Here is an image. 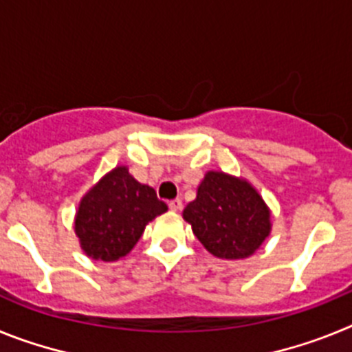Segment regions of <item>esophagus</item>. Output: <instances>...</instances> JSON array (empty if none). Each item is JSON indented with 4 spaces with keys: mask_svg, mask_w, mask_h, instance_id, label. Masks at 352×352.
<instances>
[{
    "mask_svg": "<svg viewBox=\"0 0 352 352\" xmlns=\"http://www.w3.org/2000/svg\"><path fill=\"white\" fill-rule=\"evenodd\" d=\"M169 210L173 211L182 210V199H173V201H169Z\"/></svg>",
    "mask_w": 352,
    "mask_h": 352,
    "instance_id": "1",
    "label": "esophagus"
}]
</instances>
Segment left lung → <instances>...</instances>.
Instances as JSON below:
<instances>
[{"label": "left lung", "instance_id": "8db88e82", "mask_svg": "<svg viewBox=\"0 0 352 352\" xmlns=\"http://www.w3.org/2000/svg\"><path fill=\"white\" fill-rule=\"evenodd\" d=\"M192 231L210 254L220 259H245L270 234V210L245 179L208 173L197 197L183 211Z\"/></svg>", "mask_w": 352, "mask_h": 352}]
</instances>
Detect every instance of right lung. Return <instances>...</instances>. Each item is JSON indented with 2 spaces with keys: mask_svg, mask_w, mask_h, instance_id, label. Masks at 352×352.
<instances>
[{
  "mask_svg": "<svg viewBox=\"0 0 352 352\" xmlns=\"http://www.w3.org/2000/svg\"><path fill=\"white\" fill-rule=\"evenodd\" d=\"M166 211L167 204L151 186L133 179L126 167H116L82 197L76 234L89 257L111 263L126 256L146 223Z\"/></svg>",
  "mask_w": 352,
  "mask_h": 352,
  "instance_id": "right-lung-1",
  "label": "right lung"
}]
</instances>
